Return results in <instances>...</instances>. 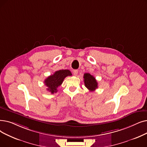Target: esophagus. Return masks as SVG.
<instances>
[{
    "mask_svg": "<svg viewBox=\"0 0 147 147\" xmlns=\"http://www.w3.org/2000/svg\"><path fill=\"white\" fill-rule=\"evenodd\" d=\"M73 74L74 76H77L78 74V69H74L73 70Z\"/></svg>",
    "mask_w": 147,
    "mask_h": 147,
    "instance_id": "1",
    "label": "esophagus"
}]
</instances>
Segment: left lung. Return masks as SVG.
<instances>
[{
    "label": "left lung",
    "instance_id": "8db88e82",
    "mask_svg": "<svg viewBox=\"0 0 147 147\" xmlns=\"http://www.w3.org/2000/svg\"><path fill=\"white\" fill-rule=\"evenodd\" d=\"M85 86L90 91H94L98 88V83L93 76L89 73H85L84 76Z\"/></svg>",
    "mask_w": 147,
    "mask_h": 147
}]
</instances>
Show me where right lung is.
<instances>
[{
	"label": "right lung",
	"mask_w": 147,
	"mask_h": 147,
	"mask_svg": "<svg viewBox=\"0 0 147 147\" xmlns=\"http://www.w3.org/2000/svg\"><path fill=\"white\" fill-rule=\"evenodd\" d=\"M71 75V71L68 69H61L55 71L53 74L50 75L44 80V84L47 87V91L52 94L58 91L57 88L61 85L64 79Z\"/></svg>",
	"instance_id": "add662e5"
}]
</instances>
